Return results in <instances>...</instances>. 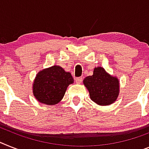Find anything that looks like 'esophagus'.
I'll return each mask as SVG.
<instances>
[{"mask_svg": "<svg viewBox=\"0 0 149 149\" xmlns=\"http://www.w3.org/2000/svg\"><path fill=\"white\" fill-rule=\"evenodd\" d=\"M82 81V77H77V78H76V82H77V83H81Z\"/></svg>", "mask_w": 149, "mask_h": 149, "instance_id": "esophagus-1", "label": "esophagus"}]
</instances>
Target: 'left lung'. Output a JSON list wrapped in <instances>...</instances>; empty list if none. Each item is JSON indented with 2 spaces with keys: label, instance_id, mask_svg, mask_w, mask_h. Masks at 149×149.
<instances>
[{
  "label": "left lung",
  "instance_id": "left-lung-1",
  "mask_svg": "<svg viewBox=\"0 0 149 149\" xmlns=\"http://www.w3.org/2000/svg\"><path fill=\"white\" fill-rule=\"evenodd\" d=\"M83 84L89 92L90 98L98 105H110L119 95V79L102 67H95L93 75L86 77Z\"/></svg>",
  "mask_w": 149,
  "mask_h": 149
}]
</instances>
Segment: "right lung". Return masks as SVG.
<instances>
[{"label": "right lung", "instance_id": "add662e5", "mask_svg": "<svg viewBox=\"0 0 149 149\" xmlns=\"http://www.w3.org/2000/svg\"><path fill=\"white\" fill-rule=\"evenodd\" d=\"M73 82L70 72L54 65L38 72L32 84V92L38 102L54 105L63 99L67 88Z\"/></svg>", "mask_w": 149, "mask_h": 149}]
</instances>
